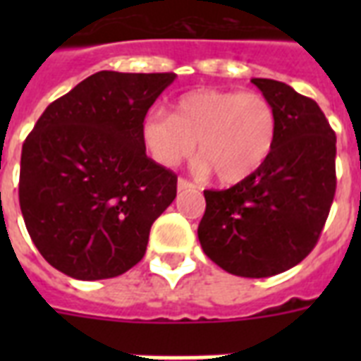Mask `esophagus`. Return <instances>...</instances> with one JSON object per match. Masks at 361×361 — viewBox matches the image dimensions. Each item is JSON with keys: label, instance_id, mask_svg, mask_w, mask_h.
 Here are the masks:
<instances>
[{"label": "esophagus", "instance_id": "1", "mask_svg": "<svg viewBox=\"0 0 361 361\" xmlns=\"http://www.w3.org/2000/svg\"><path fill=\"white\" fill-rule=\"evenodd\" d=\"M191 187H195L191 183V181H187L185 178H180L178 180V191H187V189H191Z\"/></svg>", "mask_w": 361, "mask_h": 361}]
</instances>
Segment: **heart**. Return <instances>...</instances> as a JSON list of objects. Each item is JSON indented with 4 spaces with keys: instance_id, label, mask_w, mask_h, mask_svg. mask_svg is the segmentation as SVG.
<instances>
[{
    "instance_id": "obj_1",
    "label": "heart",
    "mask_w": 361,
    "mask_h": 361,
    "mask_svg": "<svg viewBox=\"0 0 361 361\" xmlns=\"http://www.w3.org/2000/svg\"><path fill=\"white\" fill-rule=\"evenodd\" d=\"M277 110L262 93L197 90L176 99L172 114L147 112L142 142L153 161L164 169L183 163L197 147L198 174H215L236 183L255 174L277 138Z\"/></svg>"
}]
</instances>
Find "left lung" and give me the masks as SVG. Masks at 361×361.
I'll list each match as a JSON object with an SVG mask.
<instances>
[{"label": "left lung", "mask_w": 361, "mask_h": 361, "mask_svg": "<svg viewBox=\"0 0 361 361\" xmlns=\"http://www.w3.org/2000/svg\"><path fill=\"white\" fill-rule=\"evenodd\" d=\"M277 110L268 161L225 191H204L198 240L209 260L240 277H271L313 251L336 195V133L313 99L252 78Z\"/></svg>", "instance_id": "obj_1"}]
</instances>
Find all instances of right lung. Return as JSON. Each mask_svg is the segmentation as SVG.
<instances>
[{"instance_id": "obj_1", "label": "right lung", "mask_w": 361, "mask_h": 361, "mask_svg": "<svg viewBox=\"0 0 361 361\" xmlns=\"http://www.w3.org/2000/svg\"><path fill=\"white\" fill-rule=\"evenodd\" d=\"M174 80V73H95L48 104L25 138L20 209L61 274L110 279L144 257L178 178L146 155L142 121Z\"/></svg>"}]
</instances>
